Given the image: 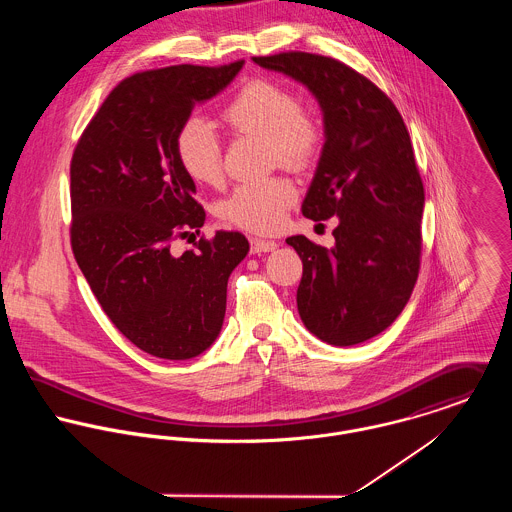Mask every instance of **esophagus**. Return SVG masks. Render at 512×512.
Segmentation results:
<instances>
[{
    "label": "esophagus",
    "mask_w": 512,
    "mask_h": 512,
    "mask_svg": "<svg viewBox=\"0 0 512 512\" xmlns=\"http://www.w3.org/2000/svg\"><path fill=\"white\" fill-rule=\"evenodd\" d=\"M278 244L274 240H264V238H250V250L252 254H264L276 250Z\"/></svg>",
    "instance_id": "esophagus-1"
}]
</instances>
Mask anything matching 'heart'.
<instances>
[{
    "instance_id": "heart-1",
    "label": "heart",
    "mask_w": 512,
    "mask_h": 512,
    "mask_svg": "<svg viewBox=\"0 0 512 512\" xmlns=\"http://www.w3.org/2000/svg\"><path fill=\"white\" fill-rule=\"evenodd\" d=\"M222 120L238 136L264 138L270 161L292 171L309 167L323 140L317 118L297 106L292 90L272 80L244 84L222 110ZM175 153L193 181L211 187L222 181V149L203 118L193 116L181 124ZM295 195V185L286 177L242 183L220 201L219 215L252 232H274L284 224Z\"/></svg>"
}]
</instances>
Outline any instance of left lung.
Instances as JSON below:
<instances>
[{"label":"left lung","instance_id":"obj_1","mask_svg":"<svg viewBox=\"0 0 512 512\" xmlns=\"http://www.w3.org/2000/svg\"><path fill=\"white\" fill-rule=\"evenodd\" d=\"M303 84L323 112L325 144L301 205L337 217L331 250L290 236L303 262L297 311L317 339L351 347L394 323L420 270L424 185L392 100L351 67L311 53L252 57Z\"/></svg>","mask_w":512,"mask_h":512}]
</instances>
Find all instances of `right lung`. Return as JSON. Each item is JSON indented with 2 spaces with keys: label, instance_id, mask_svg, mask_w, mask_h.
<instances>
[{
  "label": "right lung",
  "instance_id": "right-lung-1",
  "mask_svg": "<svg viewBox=\"0 0 512 512\" xmlns=\"http://www.w3.org/2000/svg\"><path fill=\"white\" fill-rule=\"evenodd\" d=\"M242 65L134 74L108 94L74 149V258L116 329L157 359L187 361L217 341L228 278L250 248L244 234L219 230L197 250L171 254L175 238L205 222L175 136Z\"/></svg>",
  "mask_w": 512,
  "mask_h": 512
}]
</instances>
